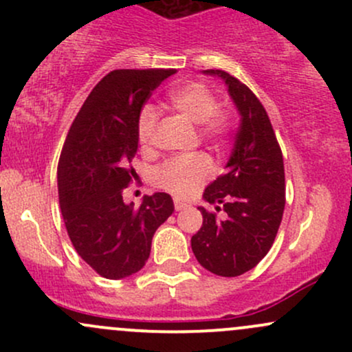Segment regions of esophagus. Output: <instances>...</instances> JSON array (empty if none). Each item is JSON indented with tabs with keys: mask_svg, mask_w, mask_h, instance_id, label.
<instances>
[{
	"mask_svg": "<svg viewBox=\"0 0 352 352\" xmlns=\"http://www.w3.org/2000/svg\"><path fill=\"white\" fill-rule=\"evenodd\" d=\"M173 207H175V210H177V212H180V210H185V208H187L188 207V205L187 204H184V201H180V200H173Z\"/></svg>",
	"mask_w": 352,
	"mask_h": 352,
	"instance_id": "1",
	"label": "esophagus"
}]
</instances>
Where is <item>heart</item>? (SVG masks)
<instances>
[{"instance_id":"heart-1","label":"heart","mask_w":352,"mask_h":352,"mask_svg":"<svg viewBox=\"0 0 352 352\" xmlns=\"http://www.w3.org/2000/svg\"><path fill=\"white\" fill-rule=\"evenodd\" d=\"M170 106L192 124L199 125L204 139L221 142L232 131V119L218 107L217 98L212 91L201 84L190 82L175 87L168 92ZM157 114L152 107H144L137 120V135L140 144L151 145L155 137ZM212 160L204 153L173 157L160 165L153 173V180L160 188L167 190L175 197H188L199 188L212 173Z\"/></svg>"}]
</instances>
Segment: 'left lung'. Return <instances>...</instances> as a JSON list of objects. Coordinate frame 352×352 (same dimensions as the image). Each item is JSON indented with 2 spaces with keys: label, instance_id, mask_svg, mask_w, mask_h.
Masks as SVG:
<instances>
[{
  "label": "left lung",
  "instance_id": "left-lung-1",
  "mask_svg": "<svg viewBox=\"0 0 352 352\" xmlns=\"http://www.w3.org/2000/svg\"><path fill=\"white\" fill-rule=\"evenodd\" d=\"M225 80L240 114L227 172L208 185L204 199L223 208L199 207L204 225L192 236L199 263L218 276H240L254 268L272 248L285 210V165L263 104L228 72L204 71Z\"/></svg>",
  "mask_w": 352,
  "mask_h": 352
}]
</instances>
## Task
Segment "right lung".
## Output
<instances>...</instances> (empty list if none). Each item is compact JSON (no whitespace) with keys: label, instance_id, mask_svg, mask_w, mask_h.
<instances>
[{"label":"right lung","instance_id":"1","mask_svg":"<svg viewBox=\"0 0 352 352\" xmlns=\"http://www.w3.org/2000/svg\"><path fill=\"white\" fill-rule=\"evenodd\" d=\"M175 69H117L99 80L76 116L58 165L64 225L76 252L107 280L144 268L155 230L172 215L168 193L125 204L144 104Z\"/></svg>","mask_w":352,"mask_h":352}]
</instances>
